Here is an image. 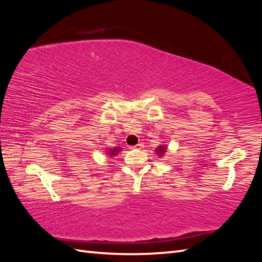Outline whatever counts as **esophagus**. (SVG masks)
I'll list each match as a JSON object with an SVG mask.
<instances>
[{"label": "esophagus", "mask_w": 262, "mask_h": 262, "mask_svg": "<svg viewBox=\"0 0 262 262\" xmlns=\"http://www.w3.org/2000/svg\"><path fill=\"white\" fill-rule=\"evenodd\" d=\"M143 147H144L143 143H139V144H137V145H133V146H131V148H132V149H142Z\"/></svg>", "instance_id": "esophagus-1"}]
</instances>
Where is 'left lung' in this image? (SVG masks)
<instances>
[{"mask_svg":"<svg viewBox=\"0 0 262 262\" xmlns=\"http://www.w3.org/2000/svg\"><path fill=\"white\" fill-rule=\"evenodd\" d=\"M166 150H167V145L166 144H163V145H160L157 146L156 149H155V153L158 155V156H164Z\"/></svg>","mask_w":262,"mask_h":262,"instance_id":"1","label":"left lung"}]
</instances>
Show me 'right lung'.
<instances>
[{
    "mask_svg": "<svg viewBox=\"0 0 262 262\" xmlns=\"http://www.w3.org/2000/svg\"><path fill=\"white\" fill-rule=\"evenodd\" d=\"M121 147L120 146H116V147H109L108 149H106L105 152H106V154L109 156V157H114V156H116V155H118L119 154V152H121Z\"/></svg>",
    "mask_w": 262,
    "mask_h": 262,
    "instance_id": "add662e5",
    "label": "right lung"
}]
</instances>
